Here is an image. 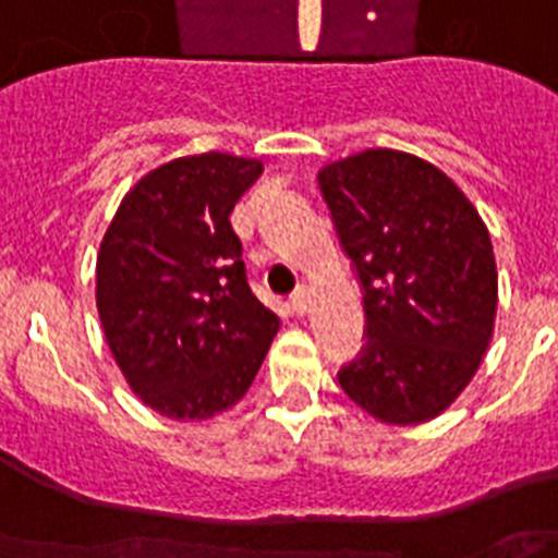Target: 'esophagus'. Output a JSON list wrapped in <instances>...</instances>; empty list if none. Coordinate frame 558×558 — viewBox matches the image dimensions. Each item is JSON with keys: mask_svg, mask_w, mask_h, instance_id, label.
Returning <instances> with one entry per match:
<instances>
[{"mask_svg": "<svg viewBox=\"0 0 558 558\" xmlns=\"http://www.w3.org/2000/svg\"><path fill=\"white\" fill-rule=\"evenodd\" d=\"M292 310L298 312V315H306L310 312V289L306 287H298L292 292Z\"/></svg>", "mask_w": 558, "mask_h": 558, "instance_id": "obj_1", "label": "esophagus"}]
</instances>
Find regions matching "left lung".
<instances>
[{"label": "left lung", "instance_id": "1", "mask_svg": "<svg viewBox=\"0 0 558 558\" xmlns=\"http://www.w3.org/2000/svg\"><path fill=\"white\" fill-rule=\"evenodd\" d=\"M318 185L364 287L366 347L341 389L384 424L438 418L493 341L490 232L438 166L396 148L326 162Z\"/></svg>", "mask_w": 558, "mask_h": 558}]
</instances>
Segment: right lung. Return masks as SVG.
I'll list each match as a JSON object with an SVG mask.
<instances>
[{"instance_id": "1", "label": "right lung", "mask_w": 558, "mask_h": 558, "mask_svg": "<svg viewBox=\"0 0 558 558\" xmlns=\"http://www.w3.org/2000/svg\"><path fill=\"white\" fill-rule=\"evenodd\" d=\"M264 162L226 151L143 174L97 252V312L134 396L171 421L215 418L246 396L280 318L257 301L229 215Z\"/></svg>"}]
</instances>
